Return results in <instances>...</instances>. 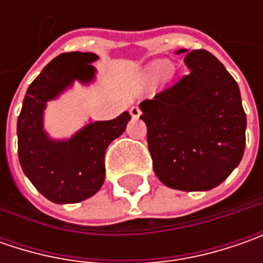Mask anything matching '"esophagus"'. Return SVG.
Listing matches in <instances>:
<instances>
[{
	"label": "esophagus",
	"instance_id": "obj_1",
	"mask_svg": "<svg viewBox=\"0 0 263 263\" xmlns=\"http://www.w3.org/2000/svg\"><path fill=\"white\" fill-rule=\"evenodd\" d=\"M140 114H142V111H140L139 106H132V108H130V116L133 117V118H139Z\"/></svg>",
	"mask_w": 263,
	"mask_h": 263
}]
</instances>
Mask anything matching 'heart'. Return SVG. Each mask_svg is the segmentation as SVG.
Segmentation results:
<instances>
[{"label":"heart","mask_w":263,"mask_h":263,"mask_svg":"<svg viewBox=\"0 0 263 263\" xmlns=\"http://www.w3.org/2000/svg\"><path fill=\"white\" fill-rule=\"evenodd\" d=\"M173 71V66L171 63H168L165 60H158L155 63H152L149 67V73L154 77H165Z\"/></svg>","instance_id":"obj_1"}]
</instances>
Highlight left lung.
<instances>
[{
    "mask_svg": "<svg viewBox=\"0 0 263 263\" xmlns=\"http://www.w3.org/2000/svg\"><path fill=\"white\" fill-rule=\"evenodd\" d=\"M189 74L140 102L154 171L165 186L202 192L219 186L246 146L237 82L206 49L187 51Z\"/></svg>",
    "mask_w": 263,
    "mask_h": 263,
    "instance_id": "left-lung-1",
    "label": "left lung"
}]
</instances>
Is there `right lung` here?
Masks as SVG:
<instances>
[{
    "label": "right lung",
    "instance_id": "right-lung-1",
    "mask_svg": "<svg viewBox=\"0 0 263 263\" xmlns=\"http://www.w3.org/2000/svg\"><path fill=\"white\" fill-rule=\"evenodd\" d=\"M98 60L92 52L55 57L27 89L17 120L18 161L30 183L54 203H77L93 196L105 180V151L123 135L132 118L124 111L109 121L89 123L67 140H52L44 130L46 102L74 80L89 83Z\"/></svg>",
    "mask_w": 263,
    "mask_h": 263
}]
</instances>
